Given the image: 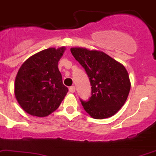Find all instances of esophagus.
Wrapping results in <instances>:
<instances>
[{
	"label": "esophagus",
	"instance_id": "34e87169",
	"mask_svg": "<svg viewBox=\"0 0 156 156\" xmlns=\"http://www.w3.org/2000/svg\"><path fill=\"white\" fill-rule=\"evenodd\" d=\"M69 92H71V93H74V92H75V87H74V86H72V87H70L69 88Z\"/></svg>",
	"mask_w": 156,
	"mask_h": 156
}]
</instances>
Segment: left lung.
<instances>
[{
    "label": "left lung",
    "mask_w": 156,
    "mask_h": 156,
    "mask_svg": "<svg viewBox=\"0 0 156 156\" xmlns=\"http://www.w3.org/2000/svg\"><path fill=\"white\" fill-rule=\"evenodd\" d=\"M70 51L85 69L92 87L89 100H81L84 110L96 119L113 116L123 106L131 90L126 68L102 51L80 47Z\"/></svg>",
    "instance_id": "8db88e82"
}]
</instances>
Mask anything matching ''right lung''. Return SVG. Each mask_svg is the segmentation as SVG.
<instances>
[{
	"label": "right lung",
	"instance_id": "right-lung-1",
	"mask_svg": "<svg viewBox=\"0 0 156 156\" xmlns=\"http://www.w3.org/2000/svg\"><path fill=\"white\" fill-rule=\"evenodd\" d=\"M64 46L49 48L29 58L20 67L14 83V94L26 113L45 117L59 107L68 92L63 85L58 63Z\"/></svg>",
	"mask_w": 156,
	"mask_h": 156
}]
</instances>
